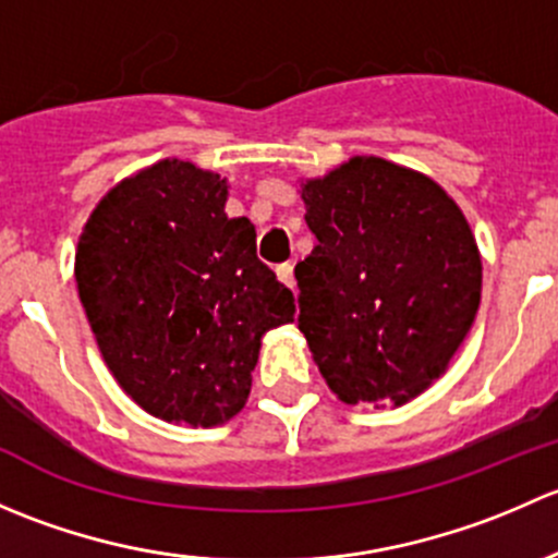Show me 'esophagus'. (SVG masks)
<instances>
[{"label":"esophagus","mask_w":558,"mask_h":558,"mask_svg":"<svg viewBox=\"0 0 558 558\" xmlns=\"http://www.w3.org/2000/svg\"><path fill=\"white\" fill-rule=\"evenodd\" d=\"M275 272H278L280 283H283V286H289V289H296V278H294V264H280V267L275 269Z\"/></svg>","instance_id":"esophagus-1"}]
</instances>
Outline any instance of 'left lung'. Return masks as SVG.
I'll use <instances>...</instances> for the list:
<instances>
[{
	"label": "left lung",
	"instance_id": "8db88e82",
	"mask_svg": "<svg viewBox=\"0 0 558 558\" xmlns=\"http://www.w3.org/2000/svg\"><path fill=\"white\" fill-rule=\"evenodd\" d=\"M300 331L348 404L408 402L446 373L481 305V253L435 180L356 156L302 189Z\"/></svg>",
	"mask_w": 558,
	"mask_h": 558
}]
</instances>
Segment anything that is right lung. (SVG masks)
Returning a JSON list of instances; mask_svg holds the SVG:
<instances>
[{"instance_id": "1", "label": "right lung", "mask_w": 558, "mask_h": 558, "mask_svg": "<svg viewBox=\"0 0 558 558\" xmlns=\"http://www.w3.org/2000/svg\"><path fill=\"white\" fill-rule=\"evenodd\" d=\"M227 180L165 159L118 183L75 253V280L107 367L150 415L218 426L243 410L262 335L296 305L229 218Z\"/></svg>"}]
</instances>
